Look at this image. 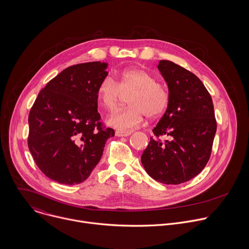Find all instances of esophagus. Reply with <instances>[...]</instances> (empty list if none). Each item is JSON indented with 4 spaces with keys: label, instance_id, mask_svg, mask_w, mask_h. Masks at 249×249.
<instances>
[{
    "label": "esophagus",
    "instance_id": "obj_1",
    "mask_svg": "<svg viewBox=\"0 0 249 249\" xmlns=\"http://www.w3.org/2000/svg\"><path fill=\"white\" fill-rule=\"evenodd\" d=\"M132 134V132L131 131H127V132H123V131H116L115 132V135L117 136V137H128V136H130Z\"/></svg>",
    "mask_w": 249,
    "mask_h": 249
}]
</instances>
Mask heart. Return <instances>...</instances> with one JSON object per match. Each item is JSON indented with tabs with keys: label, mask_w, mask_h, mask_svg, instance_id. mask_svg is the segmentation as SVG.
<instances>
[{
	"label": "heart",
	"mask_w": 249,
	"mask_h": 249,
	"mask_svg": "<svg viewBox=\"0 0 249 249\" xmlns=\"http://www.w3.org/2000/svg\"><path fill=\"white\" fill-rule=\"evenodd\" d=\"M128 97L127 107L116 109L107 122L121 131H131L143 123L146 115L160 117L169 104L168 89L148 71L142 68H128L111 77L103 78L96 89V97L105 109L112 110L120 103L123 95Z\"/></svg>",
	"instance_id": "obj_1"
}]
</instances>
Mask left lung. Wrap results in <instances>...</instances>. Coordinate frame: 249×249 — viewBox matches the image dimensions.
Instances as JSON below:
<instances>
[{
    "instance_id": "left-lung-1",
    "label": "left lung",
    "mask_w": 249,
    "mask_h": 249,
    "mask_svg": "<svg viewBox=\"0 0 249 249\" xmlns=\"http://www.w3.org/2000/svg\"><path fill=\"white\" fill-rule=\"evenodd\" d=\"M158 69L168 87L169 104L141 160L155 180L180 184L199 174L210 159L217 131L214 105L188 70L167 60H160ZM163 134L169 137L164 143L157 139Z\"/></svg>"
}]
</instances>
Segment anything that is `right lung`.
I'll return each mask as SVG.
<instances>
[{
  "label": "right lung",
  "mask_w": 249,
  "mask_h": 249,
  "mask_svg": "<svg viewBox=\"0 0 249 249\" xmlns=\"http://www.w3.org/2000/svg\"><path fill=\"white\" fill-rule=\"evenodd\" d=\"M107 63L71 66L40 90L28 115V149L50 179L73 185L85 181L100 160L114 130L97 112L96 89Z\"/></svg>",
  "instance_id": "add662e5"
}]
</instances>
